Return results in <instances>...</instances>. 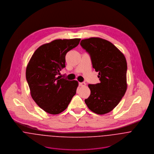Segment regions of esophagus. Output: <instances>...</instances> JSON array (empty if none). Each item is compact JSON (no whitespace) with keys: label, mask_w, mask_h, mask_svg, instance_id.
<instances>
[{"label":"esophagus","mask_w":154,"mask_h":154,"mask_svg":"<svg viewBox=\"0 0 154 154\" xmlns=\"http://www.w3.org/2000/svg\"><path fill=\"white\" fill-rule=\"evenodd\" d=\"M79 85L81 87H85L86 85V83L85 82H80Z\"/></svg>","instance_id":"obj_1"}]
</instances>
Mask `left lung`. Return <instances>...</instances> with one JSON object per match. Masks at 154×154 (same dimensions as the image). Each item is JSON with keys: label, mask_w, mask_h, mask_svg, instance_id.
Instances as JSON below:
<instances>
[{"label": "left lung", "mask_w": 154, "mask_h": 154, "mask_svg": "<svg viewBox=\"0 0 154 154\" xmlns=\"http://www.w3.org/2000/svg\"><path fill=\"white\" fill-rule=\"evenodd\" d=\"M88 52L100 83L89 84L91 94L85 100L88 109L98 114L113 110L127 89V62L124 54L111 42L98 37L81 42Z\"/></svg>", "instance_id": "8db88e82"}]
</instances>
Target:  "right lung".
Here are the masks:
<instances>
[{"mask_svg":"<svg viewBox=\"0 0 154 154\" xmlns=\"http://www.w3.org/2000/svg\"><path fill=\"white\" fill-rule=\"evenodd\" d=\"M80 40L58 39L43 44L35 51L26 66V79L31 95L49 114H58L66 110L76 94L78 82L57 75L66 66V53Z\"/></svg>","mask_w":154,"mask_h":154,"instance_id":"right-lung-1","label":"right lung"}]
</instances>
